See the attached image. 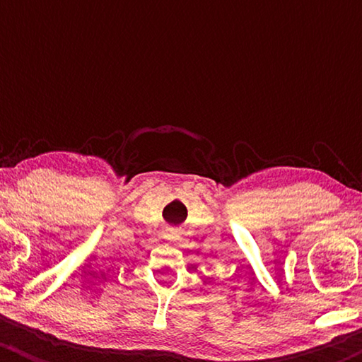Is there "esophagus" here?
Listing matches in <instances>:
<instances>
[{
  "label": "esophagus",
  "mask_w": 362,
  "mask_h": 362,
  "mask_svg": "<svg viewBox=\"0 0 362 362\" xmlns=\"http://www.w3.org/2000/svg\"><path fill=\"white\" fill-rule=\"evenodd\" d=\"M177 237H180V230L177 229H166V232H165V239L168 240V242H175V240H177Z\"/></svg>",
  "instance_id": "34e87169"
}]
</instances>
